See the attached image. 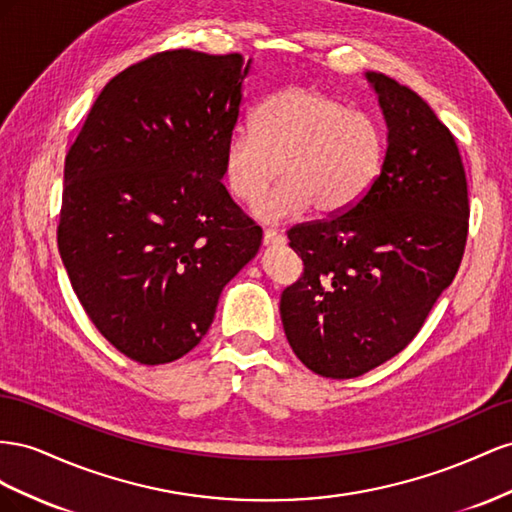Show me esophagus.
Instances as JSON below:
<instances>
[{
    "mask_svg": "<svg viewBox=\"0 0 512 512\" xmlns=\"http://www.w3.org/2000/svg\"><path fill=\"white\" fill-rule=\"evenodd\" d=\"M281 244H285V238L279 231H274V229L264 231V246H281Z\"/></svg>",
    "mask_w": 512,
    "mask_h": 512,
    "instance_id": "1",
    "label": "esophagus"
}]
</instances>
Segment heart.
I'll list each match as a JSON object with an SVG mask.
<instances>
[{
  "mask_svg": "<svg viewBox=\"0 0 512 512\" xmlns=\"http://www.w3.org/2000/svg\"><path fill=\"white\" fill-rule=\"evenodd\" d=\"M384 163V133L371 115L349 111L315 87L289 85L270 94L253 128L227 137L223 173L231 195L253 203L281 170L284 182L255 203L261 221L341 214L367 195Z\"/></svg>",
  "mask_w": 512,
  "mask_h": 512,
  "instance_id": "obj_1",
  "label": "heart"
}]
</instances>
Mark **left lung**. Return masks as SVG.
<instances>
[{
    "instance_id": "1",
    "label": "left lung",
    "mask_w": 512,
    "mask_h": 512,
    "mask_svg": "<svg viewBox=\"0 0 512 512\" xmlns=\"http://www.w3.org/2000/svg\"><path fill=\"white\" fill-rule=\"evenodd\" d=\"M388 126L356 206L287 231L304 274L281 296L285 337L313 373L349 379L410 345L459 270L467 182L450 130L410 87L367 72Z\"/></svg>"
}]
</instances>
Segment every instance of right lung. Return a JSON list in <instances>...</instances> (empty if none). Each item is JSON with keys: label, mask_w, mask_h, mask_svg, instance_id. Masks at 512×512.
I'll list each match as a JSON object with an SVG mask.
<instances>
[{"label": "right lung", "mask_w": 512, "mask_h": 512, "mask_svg": "<svg viewBox=\"0 0 512 512\" xmlns=\"http://www.w3.org/2000/svg\"><path fill=\"white\" fill-rule=\"evenodd\" d=\"M251 60L156 53L113 77L64 167L57 246L98 332L141 364L182 358L261 227L223 186Z\"/></svg>", "instance_id": "right-lung-1"}]
</instances>
